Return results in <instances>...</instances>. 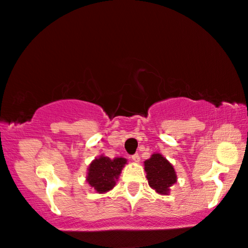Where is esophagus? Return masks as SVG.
<instances>
[{"label":"esophagus","instance_id":"1","mask_svg":"<svg viewBox=\"0 0 248 248\" xmlns=\"http://www.w3.org/2000/svg\"><path fill=\"white\" fill-rule=\"evenodd\" d=\"M131 159H133V161H135V162H140V155H131Z\"/></svg>","mask_w":248,"mask_h":248}]
</instances>
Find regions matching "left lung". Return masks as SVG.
<instances>
[{
	"mask_svg": "<svg viewBox=\"0 0 248 248\" xmlns=\"http://www.w3.org/2000/svg\"><path fill=\"white\" fill-rule=\"evenodd\" d=\"M144 169L149 186L160 194H168L170 186L177 181L173 165L160 153H153L151 158L144 161Z\"/></svg>",
	"mask_w": 248,
	"mask_h": 248,
	"instance_id": "obj_1",
	"label": "left lung"
}]
</instances>
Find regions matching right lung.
<instances>
[{
  "label": "right lung",
  "mask_w": 248,
  "mask_h": 248,
  "mask_svg": "<svg viewBox=\"0 0 248 248\" xmlns=\"http://www.w3.org/2000/svg\"><path fill=\"white\" fill-rule=\"evenodd\" d=\"M126 164L127 159L121 156L109 159L108 156L101 155L92 161L88 167L87 182L98 193L108 192L114 187L119 175Z\"/></svg>",
  "instance_id": "1"
}]
</instances>
